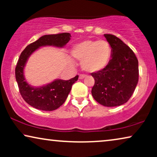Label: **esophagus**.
Masks as SVG:
<instances>
[{
  "label": "esophagus",
  "instance_id": "esophagus-1",
  "mask_svg": "<svg viewBox=\"0 0 157 157\" xmlns=\"http://www.w3.org/2000/svg\"><path fill=\"white\" fill-rule=\"evenodd\" d=\"M85 78V76L84 75H80V76H79V77H78V78L79 79H83V78Z\"/></svg>",
  "mask_w": 157,
  "mask_h": 157
}]
</instances>
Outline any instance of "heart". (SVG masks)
<instances>
[{
    "label": "heart",
    "instance_id": "b5f03b06",
    "mask_svg": "<svg viewBox=\"0 0 157 157\" xmlns=\"http://www.w3.org/2000/svg\"><path fill=\"white\" fill-rule=\"evenodd\" d=\"M71 55L81 61V66L84 71L94 74L108 66L112 50L109 43L105 40H84L72 46Z\"/></svg>",
    "mask_w": 157,
    "mask_h": 157
}]
</instances>
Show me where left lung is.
Masks as SVG:
<instances>
[{"label": "left lung", "instance_id": "1", "mask_svg": "<svg viewBox=\"0 0 157 157\" xmlns=\"http://www.w3.org/2000/svg\"><path fill=\"white\" fill-rule=\"evenodd\" d=\"M112 50L104 69L91 74L95 83L91 94L98 104L107 107L125 104L132 96L139 81V63L133 51L117 36L104 34Z\"/></svg>", "mask_w": 157, "mask_h": 157}]
</instances>
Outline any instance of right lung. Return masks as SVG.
<instances>
[{"instance_id": "obj_1", "label": "right lung", "mask_w": 157, "mask_h": 157, "mask_svg": "<svg viewBox=\"0 0 157 157\" xmlns=\"http://www.w3.org/2000/svg\"><path fill=\"white\" fill-rule=\"evenodd\" d=\"M71 37L69 33L44 35L29 45L21 53L16 67V78L23 98L33 108L43 111H53L59 108L65 102L72 85L78 80V76L66 81L56 78L44 86H33L27 82L24 74L28 60L41 47L63 48L70 40Z\"/></svg>"}]
</instances>
